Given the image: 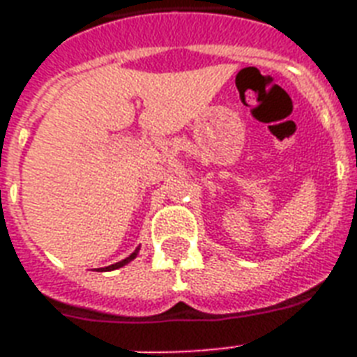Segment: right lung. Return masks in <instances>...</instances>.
<instances>
[{"mask_svg":"<svg viewBox=\"0 0 357 357\" xmlns=\"http://www.w3.org/2000/svg\"><path fill=\"white\" fill-rule=\"evenodd\" d=\"M137 254H139V248L135 250L133 254L129 255V257H126V259L119 261V263H114V265H111V266H105V271H114V268H120V266H123V265H126V263H129V261H133L135 257H137Z\"/></svg>","mask_w":357,"mask_h":357,"instance_id":"right-lung-1","label":"right lung"}]
</instances>
